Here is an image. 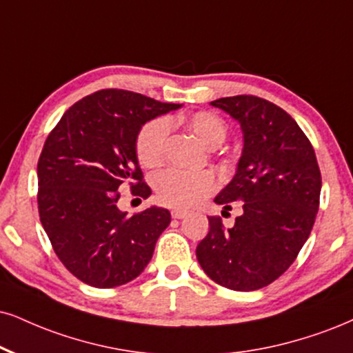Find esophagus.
Masks as SVG:
<instances>
[{
	"mask_svg": "<svg viewBox=\"0 0 353 353\" xmlns=\"http://www.w3.org/2000/svg\"><path fill=\"white\" fill-rule=\"evenodd\" d=\"M185 216H186V211H183V210H173L172 211L173 219H183Z\"/></svg>",
	"mask_w": 353,
	"mask_h": 353,
	"instance_id": "esophagus-1",
	"label": "esophagus"
}]
</instances>
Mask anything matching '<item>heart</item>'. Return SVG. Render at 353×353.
<instances>
[{
  "mask_svg": "<svg viewBox=\"0 0 353 353\" xmlns=\"http://www.w3.org/2000/svg\"><path fill=\"white\" fill-rule=\"evenodd\" d=\"M175 119H155L145 124L137 137V157L143 167L162 163L170 124ZM185 125L208 149H216L225 139V124L212 112H194L185 119ZM157 198L172 208H190L216 188V178L210 172H185L170 168L154 180Z\"/></svg>",
  "mask_w": 353,
  "mask_h": 353,
  "instance_id": "obj_1",
  "label": "heart"
}]
</instances>
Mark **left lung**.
<instances>
[{"instance_id":"left-lung-1","label":"left lung","mask_w":353,"mask_h":353,"mask_svg":"<svg viewBox=\"0 0 353 353\" xmlns=\"http://www.w3.org/2000/svg\"><path fill=\"white\" fill-rule=\"evenodd\" d=\"M211 106L228 112L242 130L236 175L214 203L224 210L242 203V214L228 229L219 217H210L196 259L217 285L254 291L281 276L310 237L323 185L319 165L296 121L276 104L241 94Z\"/></svg>"}]
</instances>
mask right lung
Listing matches in <instances>:
<instances>
[{
  "label": "right lung",
  "mask_w": 353,
  "mask_h": 353,
  "mask_svg": "<svg viewBox=\"0 0 353 353\" xmlns=\"http://www.w3.org/2000/svg\"><path fill=\"white\" fill-rule=\"evenodd\" d=\"M181 108L124 90H101L73 104L47 137L37 163L39 216L67 270L94 288L132 281L172 221L165 208L128 216L125 183L149 198L137 160L142 125Z\"/></svg>",
  "instance_id": "right-lung-1"
}]
</instances>
